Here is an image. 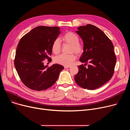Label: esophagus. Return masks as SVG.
Instances as JSON below:
<instances>
[{
	"label": "esophagus",
	"instance_id": "34e87169",
	"mask_svg": "<svg viewBox=\"0 0 130 130\" xmlns=\"http://www.w3.org/2000/svg\"><path fill=\"white\" fill-rule=\"evenodd\" d=\"M70 67H71L70 66H64L65 69H67V68H70Z\"/></svg>",
	"mask_w": 130,
	"mask_h": 130
}]
</instances>
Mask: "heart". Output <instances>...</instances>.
<instances>
[{
	"mask_svg": "<svg viewBox=\"0 0 130 130\" xmlns=\"http://www.w3.org/2000/svg\"><path fill=\"white\" fill-rule=\"evenodd\" d=\"M61 39L65 43L71 45V52L80 55L83 52V47L79 43V38L75 33L69 31L61 36ZM61 44L58 39L55 40L52 45V50L55 54H58L60 51ZM76 56L72 54L70 55L61 54L55 58V61L58 64L64 66H70L76 59Z\"/></svg>",
	"mask_w": 130,
	"mask_h": 130,
	"instance_id": "1",
	"label": "heart"
}]
</instances>
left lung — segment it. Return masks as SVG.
Instances as JSON below:
<instances>
[{
  "instance_id": "1",
  "label": "left lung",
  "mask_w": 130,
  "mask_h": 130,
  "mask_svg": "<svg viewBox=\"0 0 130 130\" xmlns=\"http://www.w3.org/2000/svg\"><path fill=\"white\" fill-rule=\"evenodd\" d=\"M76 32L83 42V52L78 66L75 82L85 89L95 90L110 80L113 75L117 58L114 46L104 32L94 25L79 26ZM90 63L86 68L85 66Z\"/></svg>"
}]
</instances>
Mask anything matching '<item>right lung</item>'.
Returning <instances> with one entry per match:
<instances>
[{
  "label": "right lung",
  "mask_w": 130,
  "mask_h": 130,
  "mask_svg": "<svg viewBox=\"0 0 130 130\" xmlns=\"http://www.w3.org/2000/svg\"><path fill=\"white\" fill-rule=\"evenodd\" d=\"M60 34L58 27L38 26L25 35L17 45L15 66L23 83L32 90L47 89L56 82L62 65H44L45 58L51 59L52 45Z\"/></svg>",
  "instance_id": "obj_1"
}]
</instances>
